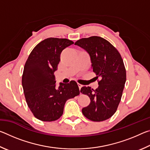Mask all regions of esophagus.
<instances>
[{"mask_svg": "<svg viewBox=\"0 0 150 150\" xmlns=\"http://www.w3.org/2000/svg\"><path fill=\"white\" fill-rule=\"evenodd\" d=\"M77 85H78L79 88V90H81V87H83V85H81V84H80V83H77Z\"/></svg>", "mask_w": 150, "mask_h": 150, "instance_id": "34e87169", "label": "esophagus"}]
</instances>
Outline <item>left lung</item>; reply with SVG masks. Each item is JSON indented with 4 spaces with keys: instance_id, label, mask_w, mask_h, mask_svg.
Here are the masks:
<instances>
[{
    "instance_id": "1",
    "label": "left lung",
    "mask_w": 150,
    "mask_h": 150,
    "mask_svg": "<svg viewBox=\"0 0 150 150\" xmlns=\"http://www.w3.org/2000/svg\"><path fill=\"white\" fill-rule=\"evenodd\" d=\"M88 53L98 87L94 90L83 87L81 93L91 99L89 105L82 109L88 120L101 122L110 118L117 110L126 80V72L120 53L107 40L99 36L82 38L75 43Z\"/></svg>"
}]
</instances>
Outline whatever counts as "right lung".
<instances>
[{"label":"right lung","mask_w":150,"mask_h":150,"mask_svg":"<svg viewBox=\"0 0 150 150\" xmlns=\"http://www.w3.org/2000/svg\"><path fill=\"white\" fill-rule=\"evenodd\" d=\"M65 38H49L40 42L30 53L22 74V84L27 105L35 118L44 122L57 120L68 99L79 95L77 83H60L55 87L54 72L62 51L73 44Z\"/></svg>","instance_id":"add662e5"}]
</instances>
